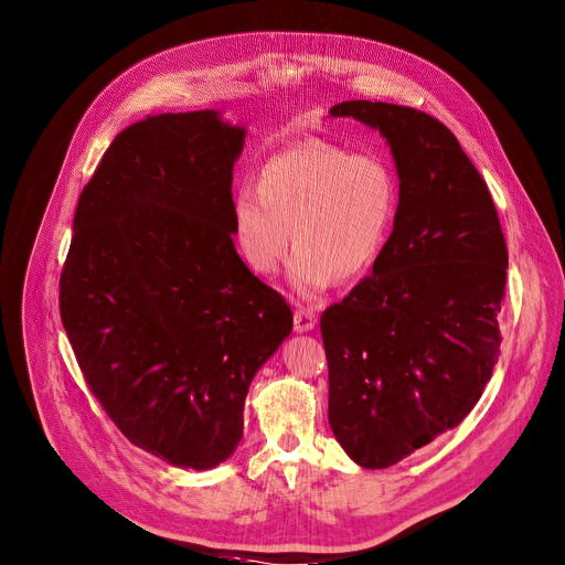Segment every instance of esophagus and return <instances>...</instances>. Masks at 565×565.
I'll list each match as a JSON object with an SVG mask.
<instances>
[{
	"label": "esophagus",
	"mask_w": 565,
	"mask_h": 565,
	"mask_svg": "<svg viewBox=\"0 0 565 565\" xmlns=\"http://www.w3.org/2000/svg\"><path fill=\"white\" fill-rule=\"evenodd\" d=\"M315 323H317V317L310 310L298 308L294 312V330H296V333H308V330L315 328Z\"/></svg>",
	"instance_id": "obj_1"
}]
</instances>
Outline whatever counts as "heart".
<instances>
[{
  "label": "heart",
  "mask_w": 565,
  "mask_h": 565,
  "mask_svg": "<svg viewBox=\"0 0 565 565\" xmlns=\"http://www.w3.org/2000/svg\"><path fill=\"white\" fill-rule=\"evenodd\" d=\"M399 205L392 166L321 139L298 141L262 163L257 186L232 195V232L246 267L278 271L291 244L294 289L315 298L333 280H353L379 259ZM295 232L291 233L290 230Z\"/></svg>",
  "instance_id": "heart-1"
}]
</instances>
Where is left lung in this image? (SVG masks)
<instances>
[{"instance_id":"8db88e82","label":"left lung","mask_w":565,"mask_h":565,"mask_svg":"<svg viewBox=\"0 0 565 565\" xmlns=\"http://www.w3.org/2000/svg\"><path fill=\"white\" fill-rule=\"evenodd\" d=\"M387 141L399 205L372 276L321 315L328 422L360 468L383 470L458 426L500 358L509 253L486 182L424 111L330 109Z\"/></svg>"}]
</instances>
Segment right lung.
<instances>
[{
  "mask_svg": "<svg viewBox=\"0 0 565 565\" xmlns=\"http://www.w3.org/2000/svg\"><path fill=\"white\" fill-rule=\"evenodd\" d=\"M244 141L216 109L125 127L79 195L61 274L97 402L131 445L198 472L235 454L250 381L294 321L232 242Z\"/></svg>",
  "mask_w": 565,
  "mask_h": 565,
  "instance_id": "obj_1",
  "label": "right lung"
}]
</instances>
